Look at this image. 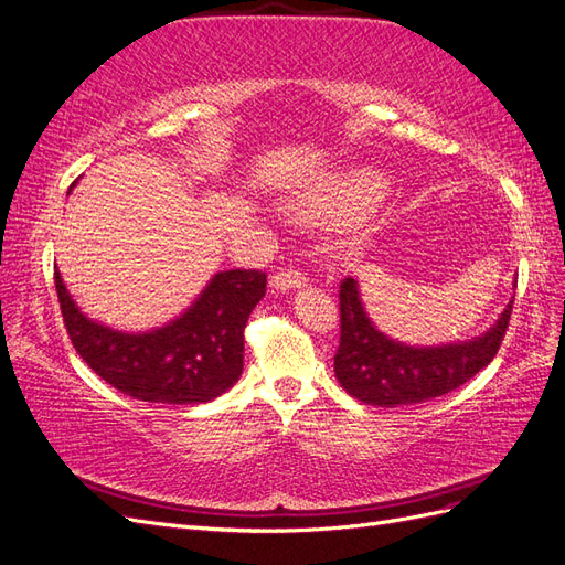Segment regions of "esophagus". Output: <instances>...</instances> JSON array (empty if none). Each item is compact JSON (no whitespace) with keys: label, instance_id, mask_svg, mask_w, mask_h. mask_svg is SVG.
Masks as SVG:
<instances>
[{"label":"esophagus","instance_id":"esophagus-1","mask_svg":"<svg viewBox=\"0 0 565 565\" xmlns=\"http://www.w3.org/2000/svg\"><path fill=\"white\" fill-rule=\"evenodd\" d=\"M303 285H306V276L297 268L278 270L276 276L270 278V287L278 289V292H289V289H297V287H303Z\"/></svg>","mask_w":565,"mask_h":565}]
</instances>
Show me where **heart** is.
Listing matches in <instances>:
<instances>
[{
	"label": "heart",
	"instance_id": "heart-1",
	"mask_svg": "<svg viewBox=\"0 0 565 565\" xmlns=\"http://www.w3.org/2000/svg\"><path fill=\"white\" fill-rule=\"evenodd\" d=\"M382 193V177L370 169H351L289 193L282 210L303 224H332L363 214Z\"/></svg>",
	"mask_w": 565,
	"mask_h": 565
}]
</instances>
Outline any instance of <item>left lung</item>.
Here are the masks:
<instances>
[{
	"label": "left lung",
	"instance_id": "left-lung-1",
	"mask_svg": "<svg viewBox=\"0 0 565 565\" xmlns=\"http://www.w3.org/2000/svg\"><path fill=\"white\" fill-rule=\"evenodd\" d=\"M511 303L514 299L488 332L473 339L440 347H407L370 320L358 280L347 278L339 287L337 380L349 396L365 405L401 407L438 398L469 382L492 361L507 332Z\"/></svg>",
	"mask_w": 565,
	"mask_h": 565
}]
</instances>
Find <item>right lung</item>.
<instances>
[{"mask_svg": "<svg viewBox=\"0 0 565 565\" xmlns=\"http://www.w3.org/2000/svg\"><path fill=\"white\" fill-rule=\"evenodd\" d=\"M54 278L82 361L125 396L162 405L210 403L241 380L245 324L266 295V273L218 270L179 318L146 332H125L84 316L58 268Z\"/></svg>", "mask_w": 565, "mask_h": 565, "instance_id": "right-lung-1", "label": "right lung"}]
</instances>
